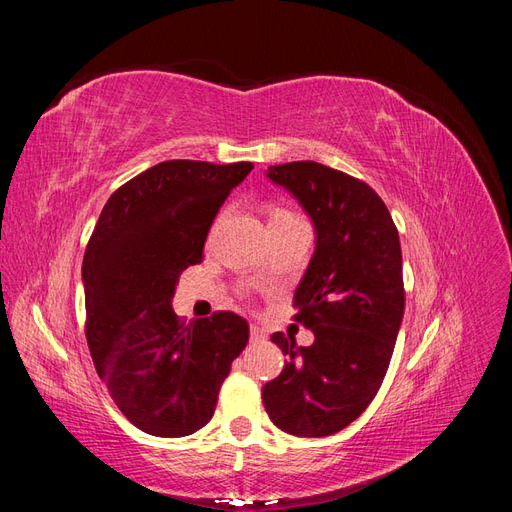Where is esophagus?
I'll return each instance as SVG.
<instances>
[{
  "mask_svg": "<svg viewBox=\"0 0 512 512\" xmlns=\"http://www.w3.org/2000/svg\"><path fill=\"white\" fill-rule=\"evenodd\" d=\"M265 331H262L260 327H256V324H252V329H250V342L252 344H260V342H265Z\"/></svg>",
  "mask_w": 512,
  "mask_h": 512,
  "instance_id": "1",
  "label": "esophagus"
}]
</instances>
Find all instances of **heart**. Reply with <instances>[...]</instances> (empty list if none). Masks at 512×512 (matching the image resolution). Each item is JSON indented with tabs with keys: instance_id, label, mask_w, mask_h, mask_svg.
<instances>
[{
	"instance_id": "heart-1",
	"label": "heart",
	"mask_w": 512,
	"mask_h": 512,
	"mask_svg": "<svg viewBox=\"0 0 512 512\" xmlns=\"http://www.w3.org/2000/svg\"><path fill=\"white\" fill-rule=\"evenodd\" d=\"M284 215H292V213H288V211H275L271 218H284Z\"/></svg>"
}]
</instances>
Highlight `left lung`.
<instances>
[{
  "label": "left lung",
  "instance_id": "left-lung-1",
  "mask_svg": "<svg viewBox=\"0 0 512 512\" xmlns=\"http://www.w3.org/2000/svg\"><path fill=\"white\" fill-rule=\"evenodd\" d=\"M267 177L299 200L316 226V252L292 305L312 346L273 333L288 356L262 386L275 427L299 438L342 431L376 397L404 318L399 232L384 200L361 179L318 162L269 166Z\"/></svg>",
  "mask_w": 512,
  "mask_h": 512
}]
</instances>
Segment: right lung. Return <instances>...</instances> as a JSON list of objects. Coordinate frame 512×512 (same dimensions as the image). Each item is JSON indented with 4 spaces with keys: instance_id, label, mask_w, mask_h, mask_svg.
<instances>
[{
    "instance_id": "add662e5",
    "label": "right lung",
    "mask_w": 512,
    "mask_h": 512,
    "mask_svg": "<svg viewBox=\"0 0 512 512\" xmlns=\"http://www.w3.org/2000/svg\"><path fill=\"white\" fill-rule=\"evenodd\" d=\"M252 162L168 160L111 194L83 258L85 337L98 376L141 431L205 427L250 339L232 312L185 324L170 307L179 275L203 262L207 232Z\"/></svg>"
}]
</instances>
